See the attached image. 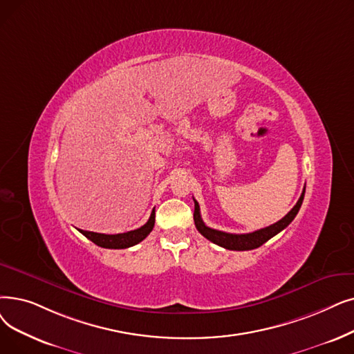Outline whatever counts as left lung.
Segmentation results:
<instances>
[{
	"instance_id": "8db88e82",
	"label": "left lung",
	"mask_w": 354,
	"mask_h": 354,
	"mask_svg": "<svg viewBox=\"0 0 354 354\" xmlns=\"http://www.w3.org/2000/svg\"><path fill=\"white\" fill-rule=\"evenodd\" d=\"M304 195H305V188L298 199V203L295 204V207L292 208L282 220H279L278 223H274L269 227L260 228L257 232L253 233H248V234H232V233H225V232H220V230H214L205 225V223L201 218V214H199V205L194 199L195 203V211H194V221H195V227L199 233H201L205 239H208L209 241L221 245L224 249L228 250H253L257 249L262 245L263 243H266L268 240H270L273 236H276L278 233H281L283 228H286L292 220L297 217V214L302 205L304 201Z\"/></svg>"
}]
</instances>
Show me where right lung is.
I'll use <instances>...</instances> for the list:
<instances>
[{"mask_svg": "<svg viewBox=\"0 0 354 354\" xmlns=\"http://www.w3.org/2000/svg\"><path fill=\"white\" fill-rule=\"evenodd\" d=\"M153 225H155V209L151 211L150 218L145 225L137 230H131V232L127 233H120V234H101V233H92V232H85V230H80V232L89 239L92 243H95L100 248L104 249H127L131 248V245L140 243L145 240L150 232L153 230Z\"/></svg>", "mask_w": 354, "mask_h": 354, "instance_id": "right-lung-1", "label": "right lung"}]
</instances>
